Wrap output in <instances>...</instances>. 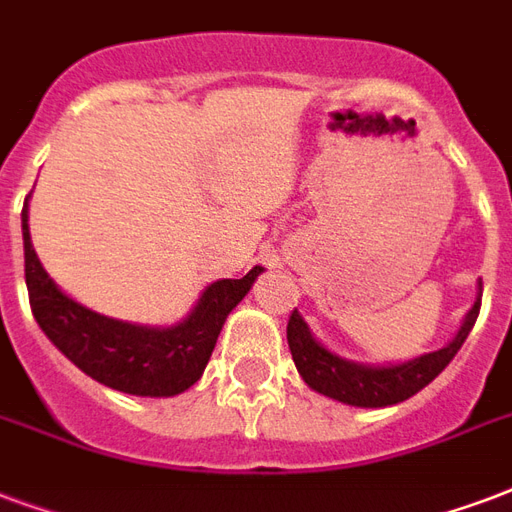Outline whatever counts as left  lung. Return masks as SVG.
Masks as SVG:
<instances>
[{"instance_id":"8db88e82","label":"left lung","mask_w":512,"mask_h":512,"mask_svg":"<svg viewBox=\"0 0 512 512\" xmlns=\"http://www.w3.org/2000/svg\"><path fill=\"white\" fill-rule=\"evenodd\" d=\"M480 297H483V286L478 283V297L464 315L451 343L440 351L424 353V356L402 361V364H361V361L337 356L315 340L305 318L294 310L286 329L291 359L307 386L324 397L353 407L399 405L418 394L424 386H429L451 364V359L459 353L467 334L475 326V318L480 313Z\"/></svg>"}]
</instances>
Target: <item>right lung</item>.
<instances>
[{
	"mask_svg": "<svg viewBox=\"0 0 512 512\" xmlns=\"http://www.w3.org/2000/svg\"><path fill=\"white\" fill-rule=\"evenodd\" d=\"M23 272L34 321L88 378L134 397H175L202 378L226 315L240 305L264 267L245 278L215 280L194 310L172 326L118 321L61 291L37 259L29 234V197L21 210Z\"/></svg>",
	"mask_w": 512,
	"mask_h": 512,
	"instance_id": "add662e5",
	"label": "right lung"
}]
</instances>
